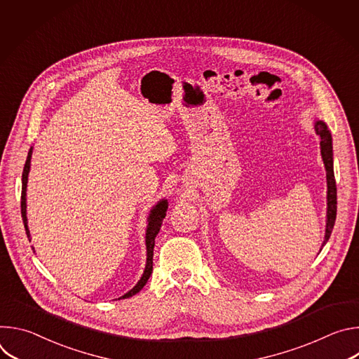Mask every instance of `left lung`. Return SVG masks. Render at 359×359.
<instances>
[{"instance_id":"obj_1","label":"left lung","mask_w":359,"mask_h":359,"mask_svg":"<svg viewBox=\"0 0 359 359\" xmlns=\"http://www.w3.org/2000/svg\"><path fill=\"white\" fill-rule=\"evenodd\" d=\"M314 130L320 136V147H321V156L324 161L325 172H327V220H325V236L323 247L327 244L337 217V184L334 177V153H332V136L327 126V123L321 119H314Z\"/></svg>"}]
</instances>
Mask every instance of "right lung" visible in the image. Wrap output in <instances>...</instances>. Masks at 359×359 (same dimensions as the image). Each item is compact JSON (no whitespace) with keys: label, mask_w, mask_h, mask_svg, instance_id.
<instances>
[{"label":"right lung","mask_w":359,"mask_h":359,"mask_svg":"<svg viewBox=\"0 0 359 359\" xmlns=\"http://www.w3.org/2000/svg\"><path fill=\"white\" fill-rule=\"evenodd\" d=\"M32 150L34 147L31 146L28 156H27V162L24 166V172H22V191H21V215H22V222H24V227L27 231V236L31 241V234H29V229H28V219H27V184H28V175H29V169H31V158H32ZM169 208V201L168 198H162L159 200L155 206L151 208L149 216H147V226H146V236H144V244H146V266H144V271L140 277V280L136 283V285L128 291L125 295H122L121 298H129L135 294H137L147 283L151 271H153V247H155V238L158 236V233L161 231L163 219L166 217V212ZM119 298V299H121Z\"/></svg>","instance_id":"add662e5"}]
</instances>
